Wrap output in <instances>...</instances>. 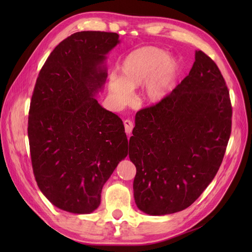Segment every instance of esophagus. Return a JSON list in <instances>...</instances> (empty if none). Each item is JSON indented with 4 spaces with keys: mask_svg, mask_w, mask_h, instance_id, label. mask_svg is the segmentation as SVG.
<instances>
[{
    "mask_svg": "<svg viewBox=\"0 0 252 252\" xmlns=\"http://www.w3.org/2000/svg\"><path fill=\"white\" fill-rule=\"evenodd\" d=\"M124 125H125V130H126V135H130L131 130H133V127H134L133 122L129 121V119H126V121L124 122Z\"/></svg>",
    "mask_w": 252,
    "mask_h": 252,
    "instance_id": "obj_1",
    "label": "esophagus"
}]
</instances>
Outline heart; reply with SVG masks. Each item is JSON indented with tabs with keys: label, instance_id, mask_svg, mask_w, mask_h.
<instances>
[{
	"label": "heart",
	"instance_id": "obj_1",
	"mask_svg": "<svg viewBox=\"0 0 252 252\" xmlns=\"http://www.w3.org/2000/svg\"><path fill=\"white\" fill-rule=\"evenodd\" d=\"M182 70L180 60L154 46L131 51L119 64V75L112 73L108 81V93L116 106L129 103L133 89L144 85L142 100L149 104L164 101L173 91Z\"/></svg>",
	"mask_w": 252,
	"mask_h": 252
}]
</instances>
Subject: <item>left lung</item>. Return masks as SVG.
Here are the masks:
<instances>
[{
    "label": "left lung",
    "instance_id": "left-lung-1",
    "mask_svg": "<svg viewBox=\"0 0 252 252\" xmlns=\"http://www.w3.org/2000/svg\"><path fill=\"white\" fill-rule=\"evenodd\" d=\"M229 91L217 66L195 51L189 74L168 97L136 114L128 156L134 197L150 216L189 207L216 177L231 135Z\"/></svg>",
    "mask_w": 252,
    "mask_h": 252
}]
</instances>
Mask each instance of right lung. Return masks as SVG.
Here are the masks:
<instances>
[{"mask_svg": "<svg viewBox=\"0 0 252 252\" xmlns=\"http://www.w3.org/2000/svg\"><path fill=\"white\" fill-rule=\"evenodd\" d=\"M118 37L71 34L53 50L34 86L28 128L34 178L47 199L68 213L97 209L104 184L127 155L123 121L96 99Z\"/></svg>", "mask_w": 252, "mask_h": 252, "instance_id": "obj_1", "label": "right lung"}]
</instances>
